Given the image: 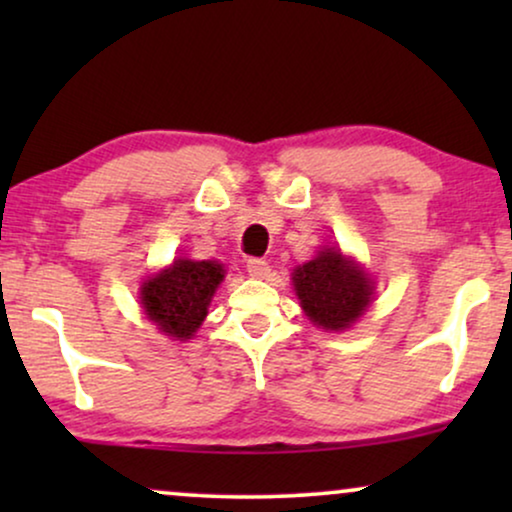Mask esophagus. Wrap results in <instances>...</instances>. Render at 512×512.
Wrapping results in <instances>:
<instances>
[{"mask_svg": "<svg viewBox=\"0 0 512 512\" xmlns=\"http://www.w3.org/2000/svg\"><path fill=\"white\" fill-rule=\"evenodd\" d=\"M247 272H249V277H254V279H265L270 275V265H268V261H263V258H251V261L247 263Z\"/></svg>", "mask_w": 512, "mask_h": 512, "instance_id": "34e87169", "label": "esophagus"}]
</instances>
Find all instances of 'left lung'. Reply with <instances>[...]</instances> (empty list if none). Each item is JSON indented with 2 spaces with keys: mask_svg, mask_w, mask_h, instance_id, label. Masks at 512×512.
Listing matches in <instances>:
<instances>
[{
  "mask_svg": "<svg viewBox=\"0 0 512 512\" xmlns=\"http://www.w3.org/2000/svg\"><path fill=\"white\" fill-rule=\"evenodd\" d=\"M293 289L314 326L345 331L366 312L375 282L359 263L331 247L293 270Z\"/></svg>",
  "mask_w": 512,
  "mask_h": 512,
  "instance_id": "8db88e82",
  "label": "left lung"
}]
</instances>
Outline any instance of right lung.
<instances>
[{
    "label": "right lung",
    "instance_id": "1",
    "mask_svg": "<svg viewBox=\"0 0 512 512\" xmlns=\"http://www.w3.org/2000/svg\"><path fill=\"white\" fill-rule=\"evenodd\" d=\"M226 277L221 263L174 258L172 265L151 275L139 289L144 314L160 333L191 340L207 317V307Z\"/></svg>",
    "mask_w": 512,
    "mask_h": 512
}]
</instances>
